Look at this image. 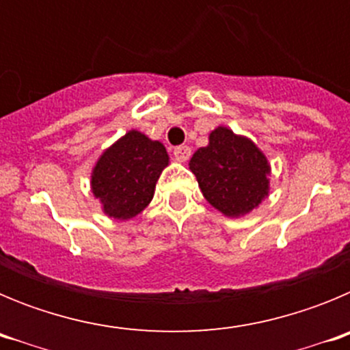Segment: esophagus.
Here are the masks:
<instances>
[{
  "instance_id": "obj_1",
  "label": "esophagus",
  "mask_w": 350,
  "mask_h": 350,
  "mask_svg": "<svg viewBox=\"0 0 350 350\" xmlns=\"http://www.w3.org/2000/svg\"><path fill=\"white\" fill-rule=\"evenodd\" d=\"M173 156H175V159L177 161H187L191 157V148L187 147V145H180V147H175L173 148Z\"/></svg>"
}]
</instances>
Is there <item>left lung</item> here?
Returning a JSON list of instances; mask_svg holds the SVG:
<instances>
[{"instance_id": "obj_1", "label": "left lung", "mask_w": 350, "mask_h": 350, "mask_svg": "<svg viewBox=\"0 0 350 350\" xmlns=\"http://www.w3.org/2000/svg\"><path fill=\"white\" fill-rule=\"evenodd\" d=\"M189 168L206 202L230 217L250 212L268 194L267 157L252 142L228 128L210 133V144L198 148Z\"/></svg>"}]
</instances>
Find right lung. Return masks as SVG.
Masks as SVG:
<instances>
[{"label":"right lung","instance_id":"add662e5","mask_svg":"<svg viewBox=\"0 0 350 350\" xmlns=\"http://www.w3.org/2000/svg\"><path fill=\"white\" fill-rule=\"evenodd\" d=\"M168 165L165 145L138 131L126 133L105 150L92 172V193L107 215L131 219L150 203L163 168Z\"/></svg>","mask_w":350,"mask_h":350}]
</instances>
